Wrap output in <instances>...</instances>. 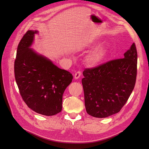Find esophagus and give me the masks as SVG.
Segmentation results:
<instances>
[{
  "label": "esophagus",
  "instance_id": "obj_1",
  "mask_svg": "<svg viewBox=\"0 0 149 149\" xmlns=\"http://www.w3.org/2000/svg\"><path fill=\"white\" fill-rule=\"evenodd\" d=\"M80 76H81V72H80V71H77V72L75 74V75H74L75 79H79Z\"/></svg>",
  "mask_w": 149,
  "mask_h": 149
}]
</instances>
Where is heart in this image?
<instances>
[{
	"mask_svg": "<svg viewBox=\"0 0 149 149\" xmlns=\"http://www.w3.org/2000/svg\"><path fill=\"white\" fill-rule=\"evenodd\" d=\"M99 45L100 43L98 42H94L91 45L92 48L96 49L91 51L87 57V61L91 65L97 66L102 63L108 56V49L104 46H100L98 48Z\"/></svg>",
	"mask_w": 149,
	"mask_h": 149,
	"instance_id": "b5f03b06",
	"label": "heart"
}]
</instances>
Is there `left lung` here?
<instances>
[{
  "label": "left lung",
  "mask_w": 149,
  "mask_h": 149,
  "mask_svg": "<svg viewBox=\"0 0 149 149\" xmlns=\"http://www.w3.org/2000/svg\"><path fill=\"white\" fill-rule=\"evenodd\" d=\"M124 57L86 69L81 82L87 113L106 118L120 111L134 89L137 72V51L134 43Z\"/></svg>",
  "instance_id": "8db88e82"
}]
</instances>
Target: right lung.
<instances>
[{"instance_id":"right-lung-1","label":"right lung","mask_w":149,"mask_h":149,"mask_svg":"<svg viewBox=\"0 0 149 149\" xmlns=\"http://www.w3.org/2000/svg\"><path fill=\"white\" fill-rule=\"evenodd\" d=\"M38 33L37 30H29L21 39L14 62L15 79L23 101L31 109L52 116L61 112L63 94L73 76L31 48Z\"/></svg>"}]
</instances>
